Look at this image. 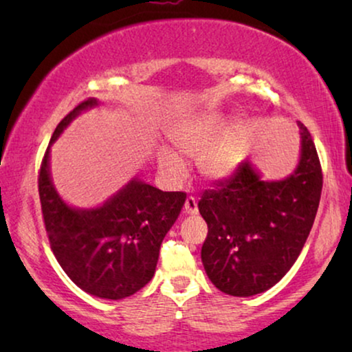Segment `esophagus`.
<instances>
[{
    "label": "esophagus",
    "mask_w": 352,
    "mask_h": 352,
    "mask_svg": "<svg viewBox=\"0 0 352 352\" xmlns=\"http://www.w3.org/2000/svg\"><path fill=\"white\" fill-rule=\"evenodd\" d=\"M184 213L187 214H197L199 213V206H197V200L194 197H187L184 201Z\"/></svg>",
    "instance_id": "1"
}]
</instances>
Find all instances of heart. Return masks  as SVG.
<instances>
[{"label":"heart","mask_w":352,"mask_h":352,"mask_svg":"<svg viewBox=\"0 0 352 352\" xmlns=\"http://www.w3.org/2000/svg\"><path fill=\"white\" fill-rule=\"evenodd\" d=\"M170 139L181 155L197 158L200 175L211 182L232 176L242 158L239 126L224 131V120L219 115L206 113L187 120L170 134ZM157 162L170 179L177 181L184 176V160L170 148H160Z\"/></svg>","instance_id":"b5f03b06"}]
</instances>
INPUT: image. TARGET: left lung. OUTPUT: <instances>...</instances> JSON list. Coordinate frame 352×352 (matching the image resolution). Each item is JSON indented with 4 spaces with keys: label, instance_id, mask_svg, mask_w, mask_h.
Instances as JSON below:
<instances>
[{
    "label": "left lung",
    "instance_id": "obj_1",
    "mask_svg": "<svg viewBox=\"0 0 352 352\" xmlns=\"http://www.w3.org/2000/svg\"><path fill=\"white\" fill-rule=\"evenodd\" d=\"M301 158L282 181H261L250 162L214 182L199 201L208 224L201 263L218 290L253 296L276 285L300 256L314 224L322 192V166L302 123Z\"/></svg>",
    "mask_w": 352,
    "mask_h": 352
}]
</instances>
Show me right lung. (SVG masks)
<instances>
[{
  "label": "right lung",
  "mask_w": 352,
  "mask_h": 352,
  "mask_svg": "<svg viewBox=\"0 0 352 352\" xmlns=\"http://www.w3.org/2000/svg\"><path fill=\"white\" fill-rule=\"evenodd\" d=\"M94 105V98L76 105L57 124L50 144L81 110ZM38 192L57 263L81 290L107 300L131 296L151 282L160 245L186 201L184 192H163L133 179L99 208H72L52 186L50 147L40 166Z\"/></svg>",
  "instance_id": "1"
}]
</instances>
